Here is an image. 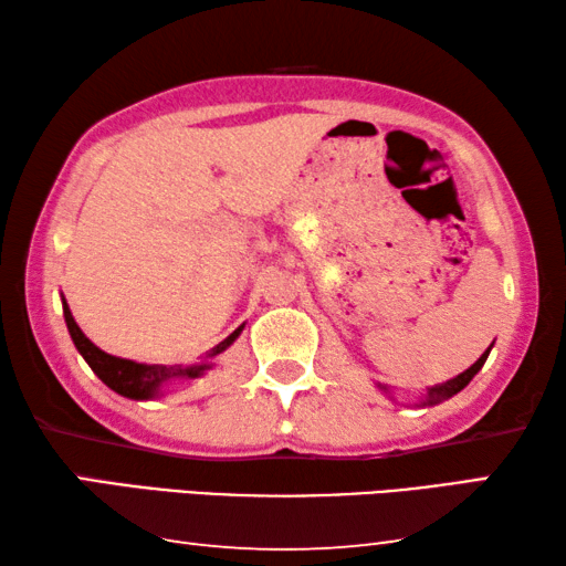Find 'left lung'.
Returning a JSON list of instances; mask_svg holds the SVG:
<instances>
[{"instance_id": "obj_1", "label": "left lung", "mask_w": 566, "mask_h": 566, "mask_svg": "<svg viewBox=\"0 0 566 566\" xmlns=\"http://www.w3.org/2000/svg\"><path fill=\"white\" fill-rule=\"evenodd\" d=\"M492 349V347H490ZM490 349H486L484 354H482V357H479L474 364H472V367H469L467 371H462V375H457L454 379H449V381H444V385H437V387H429L427 389V399L424 401H421V405H437V401H442V399H449V397H454L457 395V391H462L467 385H469V381H472L474 379V375H476V371L479 369H482L484 367V361H486V357H490ZM381 389H387V387H381Z\"/></svg>"}]
</instances>
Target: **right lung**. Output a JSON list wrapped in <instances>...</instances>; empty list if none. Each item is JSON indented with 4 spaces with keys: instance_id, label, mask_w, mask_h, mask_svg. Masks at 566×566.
Masks as SVG:
<instances>
[{
    "instance_id": "1",
    "label": "right lung",
    "mask_w": 566,
    "mask_h": 566,
    "mask_svg": "<svg viewBox=\"0 0 566 566\" xmlns=\"http://www.w3.org/2000/svg\"><path fill=\"white\" fill-rule=\"evenodd\" d=\"M64 306V322H66V329L72 334V342L74 347L80 349V354L84 357V361L90 364L94 375H97L104 385L109 389L117 391L122 397H129V399H151L159 395V387L167 385L171 379H197L205 375V369H209V364H191V367H165V364H137L132 359H119V357H112V354L102 352L97 344H92L87 337H84V332L76 327V322L72 317L70 306L66 302H62ZM242 327L234 329L232 334L224 342H219L217 347L207 354V357H217L219 352H224L229 344H232Z\"/></svg>"
}]
</instances>
